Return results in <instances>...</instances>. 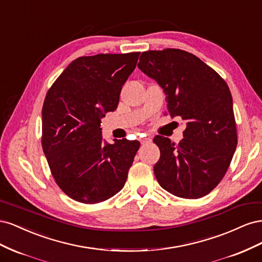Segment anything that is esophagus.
I'll use <instances>...</instances> for the list:
<instances>
[{
	"mask_svg": "<svg viewBox=\"0 0 262 262\" xmlns=\"http://www.w3.org/2000/svg\"><path fill=\"white\" fill-rule=\"evenodd\" d=\"M140 141H141V144H142V145H145V144L149 143V142L152 141V140H150V139H141Z\"/></svg>",
	"mask_w": 262,
	"mask_h": 262,
	"instance_id": "1",
	"label": "esophagus"
}]
</instances>
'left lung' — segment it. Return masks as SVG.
I'll use <instances>...</instances> for the list:
<instances>
[{"label": "left lung", "instance_id": "left-lung-1", "mask_svg": "<svg viewBox=\"0 0 262 262\" xmlns=\"http://www.w3.org/2000/svg\"><path fill=\"white\" fill-rule=\"evenodd\" d=\"M141 71L162 86L170 117L187 121L179 143L154 138V166L163 189L185 199L207 195L223 179L237 146L233 98L226 82L194 54L180 49L141 54Z\"/></svg>", "mask_w": 262, "mask_h": 262}]
</instances>
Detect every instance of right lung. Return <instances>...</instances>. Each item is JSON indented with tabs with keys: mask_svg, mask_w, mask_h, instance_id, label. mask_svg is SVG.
<instances>
[{
	"mask_svg": "<svg viewBox=\"0 0 262 262\" xmlns=\"http://www.w3.org/2000/svg\"><path fill=\"white\" fill-rule=\"evenodd\" d=\"M140 52L100 53L70 63L46 95L41 145L54 181L71 199L95 204L123 188L139 141L104 144L100 119L114 112Z\"/></svg>",
	"mask_w": 262,
	"mask_h": 262,
	"instance_id": "obj_1",
	"label": "right lung"
}]
</instances>
